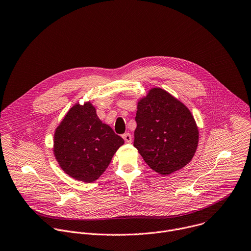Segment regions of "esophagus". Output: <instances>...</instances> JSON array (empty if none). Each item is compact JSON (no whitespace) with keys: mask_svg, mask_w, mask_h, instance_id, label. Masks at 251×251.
I'll list each match as a JSON object with an SVG mask.
<instances>
[{"mask_svg":"<svg viewBox=\"0 0 251 251\" xmlns=\"http://www.w3.org/2000/svg\"><path fill=\"white\" fill-rule=\"evenodd\" d=\"M122 137H123V139L126 143H131L132 142V136H131L130 133H125V134L122 135Z\"/></svg>","mask_w":251,"mask_h":251,"instance_id":"obj_1","label":"esophagus"}]
</instances>
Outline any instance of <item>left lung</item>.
Returning a JSON list of instances; mask_svg holds the SVG:
<instances>
[{
	"mask_svg": "<svg viewBox=\"0 0 251 251\" xmlns=\"http://www.w3.org/2000/svg\"><path fill=\"white\" fill-rule=\"evenodd\" d=\"M134 147L150 168L163 176L190 162L199 130L190 110L176 98L152 88L137 104Z\"/></svg>",
	"mask_w": 251,
	"mask_h": 251,
	"instance_id": "1",
	"label": "left lung"
}]
</instances>
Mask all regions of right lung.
<instances>
[{
  "label": "right lung",
  "mask_w": 251,
  "mask_h": 251,
  "mask_svg": "<svg viewBox=\"0 0 251 251\" xmlns=\"http://www.w3.org/2000/svg\"><path fill=\"white\" fill-rule=\"evenodd\" d=\"M53 152L71 177L94 182L105 172L124 140L98 117L91 101L78 102L66 113L54 133Z\"/></svg>",
  "instance_id": "obj_1"
}]
</instances>
